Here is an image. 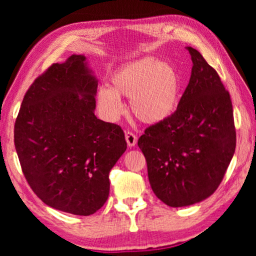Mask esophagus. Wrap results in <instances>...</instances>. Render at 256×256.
Here are the masks:
<instances>
[{
    "label": "esophagus",
    "mask_w": 256,
    "mask_h": 256,
    "mask_svg": "<svg viewBox=\"0 0 256 256\" xmlns=\"http://www.w3.org/2000/svg\"><path fill=\"white\" fill-rule=\"evenodd\" d=\"M126 141H127L128 146H135L138 143V138L132 132H126Z\"/></svg>",
    "instance_id": "34e87169"
}]
</instances>
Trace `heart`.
<instances>
[{"label":"heart","instance_id":"obj_1","mask_svg":"<svg viewBox=\"0 0 256 256\" xmlns=\"http://www.w3.org/2000/svg\"><path fill=\"white\" fill-rule=\"evenodd\" d=\"M112 86L96 92L104 116L116 121L124 112L121 98L130 99V108L144 124L166 121L176 112L180 100L182 78L174 65L155 58H143L118 68L112 76Z\"/></svg>","mask_w":256,"mask_h":256}]
</instances>
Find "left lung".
Returning <instances> with one entry per match:
<instances>
[{"mask_svg": "<svg viewBox=\"0 0 256 256\" xmlns=\"http://www.w3.org/2000/svg\"><path fill=\"white\" fill-rule=\"evenodd\" d=\"M188 85L174 113L138 138L154 194L171 208L208 198L222 183L236 152L230 93L218 73L190 46Z\"/></svg>", "mask_w": 256, "mask_h": 256, "instance_id": "obj_1", "label": "left lung"}]
</instances>
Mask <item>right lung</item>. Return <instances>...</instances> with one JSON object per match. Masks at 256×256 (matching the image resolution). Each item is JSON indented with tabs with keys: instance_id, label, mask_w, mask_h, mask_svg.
I'll return each mask as SVG.
<instances>
[{
	"instance_id": "right-lung-1",
	"label": "right lung",
	"mask_w": 256,
	"mask_h": 256,
	"mask_svg": "<svg viewBox=\"0 0 256 256\" xmlns=\"http://www.w3.org/2000/svg\"><path fill=\"white\" fill-rule=\"evenodd\" d=\"M96 88L85 56H70L34 80L15 124V148L32 191L76 216L102 208L112 168L127 149L121 127L94 114Z\"/></svg>"
}]
</instances>
